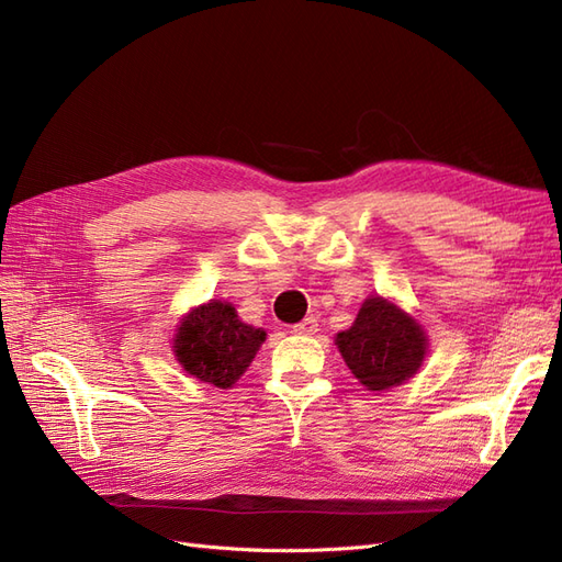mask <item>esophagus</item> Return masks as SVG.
Masks as SVG:
<instances>
[{"label": "esophagus", "mask_w": 562, "mask_h": 562, "mask_svg": "<svg viewBox=\"0 0 562 562\" xmlns=\"http://www.w3.org/2000/svg\"><path fill=\"white\" fill-rule=\"evenodd\" d=\"M316 330H318L316 316H307V318L295 323V326H293V333H295V335H314Z\"/></svg>", "instance_id": "1"}]
</instances>
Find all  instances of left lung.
<instances>
[{
	"instance_id": "1",
	"label": "left lung",
	"mask_w": 562,
	"mask_h": 562,
	"mask_svg": "<svg viewBox=\"0 0 562 562\" xmlns=\"http://www.w3.org/2000/svg\"><path fill=\"white\" fill-rule=\"evenodd\" d=\"M335 345L368 391H386L419 370L427 353V335L413 316L375 295L363 302L349 330L337 333Z\"/></svg>"
}]
</instances>
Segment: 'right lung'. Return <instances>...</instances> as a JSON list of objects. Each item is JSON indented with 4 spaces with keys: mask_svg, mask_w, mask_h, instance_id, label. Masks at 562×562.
I'll list each match as a JSON object with an SVG mask.
<instances>
[{
    "mask_svg": "<svg viewBox=\"0 0 562 562\" xmlns=\"http://www.w3.org/2000/svg\"><path fill=\"white\" fill-rule=\"evenodd\" d=\"M265 335L244 323L229 302L211 300L180 321L173 351L182 370L199 382L229 389L252 363Z\"/></svg>",
    "mask_w": 562,
    "mask_h": 562,
    "instance_id": "1",
    "label": "right lung"
}]
</instances>
